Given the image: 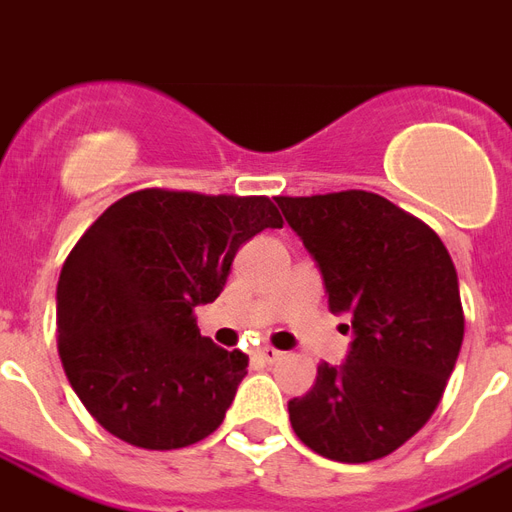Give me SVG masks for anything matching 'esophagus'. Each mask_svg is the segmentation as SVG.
I'll list each match as a JSON object with an SVG mask.
<instances>
[{
    "label": "esophagus",
    "mask_w": 512,
    "mask_h": 512,
    "mask_svg": "<svg viewBox=\"0 0 512 512\" xmlns=\"http://www.w3.org/2000/svg\"><path fill=\"white\" fill-rule=\"evenodd\" d=\"M255 358L263 363H276V361H282V352L274 350V347H257Z\"/></svg>",
    "instance_id": "obj_1"
}]
</instances>
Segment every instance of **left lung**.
Listing matches in <instances>:
<instances>
[{
  "instance_id": "left-lung-1",
  "label": "left lung",
  "mask_w": 512,
  "mask_h": 512,
  "mask_svg": "<svg viewBox=\"0 0 512 512\" xmlns=\"http://www.w3.org/2000/svg\"><path fill=\"white\" fill-rule=\"evenodd\" d=\"M355 339L320 363L290 423L314 453L363 464L401 448L437 410L464 342L456 266L426 222L363 189L276 198ZM350 328V325H347Z\"/></svg>"
}]
</instances>
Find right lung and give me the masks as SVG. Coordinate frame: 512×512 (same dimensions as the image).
Segmentation results:
<instances>
[{
	"mask_svg": "<svg viewBox=\"0 0 512 512\" xmlns=\"http://www.w3.org/2000/svg\"><path fill=\"white\" fill-rule=\"evenodd\" d=\"M282 217L263 195L138 189L102 211L56 287L64 374L113 437L146 450L195 445L219 429L246 358L200 336L233 257Z\"/></svg>",
	"mask_w": 512,
	"mask_h": 512,
	"instance_id": "1",
	"label": "right lung"
}]
</instances>
